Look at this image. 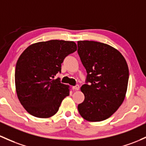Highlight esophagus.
Instances as JSON below:
<instances>
[{
  "instance_id": "34e87169",
  "label": "esophagus",
  "mask_w": 146,
  "mask_h": 146,
  "mask_svg": "<svg viewBox=\"0 0 146 146\" xmlns=\"http://www.w3.org/2000/svg\"><path fill=\"white\" fill-rule=\"evenodd\" d=\"M79 89H80V86L78 85V84H77V85H76V86H73V90H75V91L79 90Z\"/></svg>"
}]
</instances>
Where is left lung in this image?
<instances>
[{
	"label": "left lung",
	"mask_w": 146,
	"mask_h": 146,
	"mask_svg": "<svg viewBox=\"0 0 146 146\" xmlns=\"http://www.w3.org/2000/svg\"><path fill=\"white\" fill-rule=\"evenodd\" d=\"M78 52L87 73L81 86L84 100L80 114L91 122L110 116L123 103L127 92L129 69L122 54L110 45L94 41H78Z\"/></svg>",
	"instance_id": "8db88e82"
}]
</instances>
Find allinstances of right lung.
Segmentation results:
<instances>
[{
	"label": "right lung",
	"mask_w": 146,
	"mask_h": 146,
	"mask_svg": "<svg viewBox=\"0 0 146 146\" xmlns=\"http://www.w3.org/2000/svg\"><path fill=\"white\" fill-rule=\"evenodd\" d=\"M77 50L73 41L50 40L33 44L20 55L15 68V85L21 104L30 114L49 118L69 96V86L54 79L66 56Z\"/></svg>",
	"instance_id": "add662e5"
}]
</instances>
